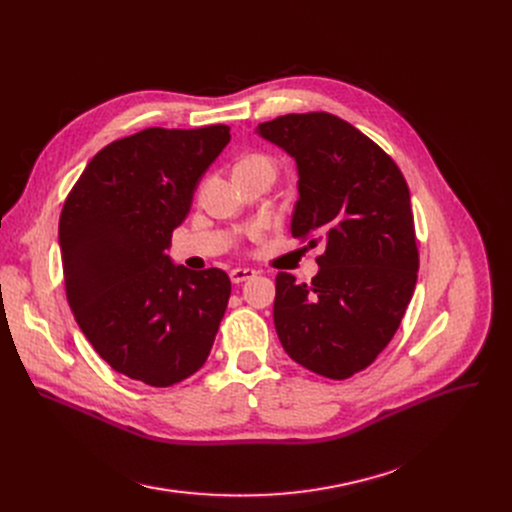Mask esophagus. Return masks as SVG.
<instances>
[{"instance_id":"34e87169","label":"esophagus","mask_w":512,"mask_h":512,"mask_svg":"<svg viewBox=\"0 0 512 512\" xmlns=\"http://www.w3.org/2000/svg\"><path fill=\"white\" fill-rule=\"evenodd\" d=\"M255 276H257V272L251 270V267H236V270L230 272L232 284H242V282H247V280H253Z\"/></svg>"}]
</instances>
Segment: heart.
<instances>
[{
	"instance_id": "heart-1",
	"label": "heart",
	"mask_w": 512,
	"mask_h": 512,
	"mask_svg": "<svg viewBox=\"0 0 512 512\" xmlns=\"http://www.w3.org/2000/svg\"><path fill=\"white\" fill-rule=\"evenodd\" d=\"M236 170H270L274 172V159L263 153H249L238 161Z\"/></svg>"
}]
</instances>
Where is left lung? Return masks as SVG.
<instances>
[{"label": "left lung", "mask_w": 512, "mask_h": 512, "mask_svg": "<svg viewBox=\"0 0 512 512\" xmlns=\"http://www.w3.org/2000/svg\"><path fill=\"white\" fill-rule=\"evenodd\" d=\"M257 132L297 161L292 236L326 247L311 284L276 276L278 338L292 361L346 380L388 346L415 292L407 180L380 145L328 112L286 114Z\"/></svg>", "instance_id": "left-lung-1"}]
</instances>
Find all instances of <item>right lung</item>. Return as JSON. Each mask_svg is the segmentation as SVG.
<instances>
[{
	"mask_svg": "<svg viewBox=\"0 0 512 512\" xmlns=\"http://www.w3.org/2000/svg\"><path fill=\"white\" fill-rule=\"evenodd\" d=\"M230 128H145L103 147L60 215L66 299L97 355L153 388L203 367L230 299L218 267L191 272L166 255L195 188Z\"/></svg>",
	"mask_w": 512,
	"mask_h": 512,
	"instance_id": "add662e5",
	"label": "right lung"
}]
</instances>
